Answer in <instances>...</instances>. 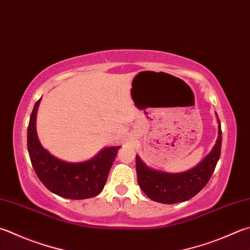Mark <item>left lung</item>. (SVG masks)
<instances>
[{
  "label": "left lung",
  "mask_w": 250,
  "mask_h": 250,
  "mask_svg": "<svg viewBox=\"0 0 250 250\" xmlns=\"http://www.w3.org/2000/svg\"><path fill=\"white\" fill-rule=\"evenodd\" d=\"M218 116V115H216ZM219 122L216 144L207 157L196 167L183 173H166L148 167L136 157V171L139 187L153 201L161 204H177L196 196L209 182L218 163L222 144V130Z\"/></svg>",
  "instance_id": "left-lung-1"
}]
</instances>
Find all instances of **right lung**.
Instances as JSON below:
<instances>
[{"label": "right lung", "instance_id": "right-lung-1", "mask_svg": "<svg viewBox=\"0 0 250 250\" xmlns=\"http://www.w3.org/2000/svg\"><path fill=\"white\" fill-rule=\"evenodd\" d=\"M41 99L31 112L27 130L30 161L41 183L53 194L68 199H87L100 194L104 187L117 150L104 148L95 158L82 163L61 161L42 147L36 131V115Z\"/></svg>", "mask_w": 250, "mask_h": 250}]
</instances>
